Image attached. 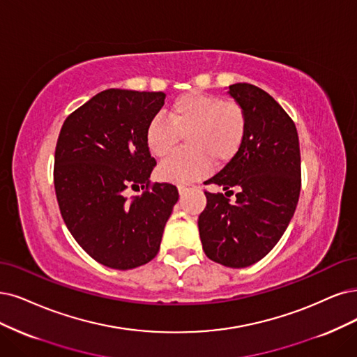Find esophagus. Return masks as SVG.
I'll use <instances>...</instances> for the list:
<instances>
[{
  "label": "esophagus",
  "instance_id": "1",
  "mask_svg": "<svg viewBox=\"0 0 357 357\" xmlns=\"http://www.w3.org/2000/svg\"><path fill=\"white\" fill-rule=\"evenodd\" d=\"M178 191H179V194L182 195V194H185V192L188 191V187H187V185H179V187H178Z\"/></svg>",
  "mask_w": 357,
  "mask_h": 357
}]
</instances>
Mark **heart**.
I'll return each mask as SVG.
<instances>
[{"instance_id":"1","label":"heart","mask_w":357,"mask_h":357,"mask_svg":"<svg viewBox=\"0 0 357 357\" xmlns=\"http://www.w3.org/2000/svg\"><path fill=\"white\" fill-rule=\"evenodd\" d=\"M247 117L241 105L213 94L191 91L178 97L169 109V121L151 117L145 128L149 151L163 158L187 135V150L170 155L157 169L163 181L185 183L204 176L210 160L225 163L240 150L245 138Z\"/></svg>"}]
</instances>
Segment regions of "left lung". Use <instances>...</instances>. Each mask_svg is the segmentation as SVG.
Instances as JSON below:
<instances>
[{"instance_id": "left-lung-1", "label": "left lung", "mask_w": 357, "mask_h": 357, "mask_svg": "<svg viewBox=\"0 0 357 357\" xmlns=\"http://www.w3.org/2000/svg\"><path fill=\"white\" fill-rule=\"evenodd\" d=\"M228 94L245 112V138L225 167L204 183L238 192L229 202L222 192L204 191L207 204L199 216V231L210 260L247 268L271 252L296 212L300 145L293 119L266 91L234 84Z\"/></svg>"}]
</instances>
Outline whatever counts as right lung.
Listing matches in <instances>:
<instances>
[{
    "label": "right lung",
    "instance_id": "right-lung-1",
    "mask_svg": "<svg viewBox=\"0 0 357 357\" xmlns=\"http://www.w3.org/2000/svg\"><path fill=\"white\" fill-rule=\"evenodd\" d=\"M165 92L105 89L66 119L54 155L60 213L76 243L101 265L126 271L149 263L160 248L179 194L151 183L155 166L145 128ZM129 188L144 190L128 199Z\"/></svg>",
    "mask_w": 357,
    "mask_h": 357
}]
</instances>
